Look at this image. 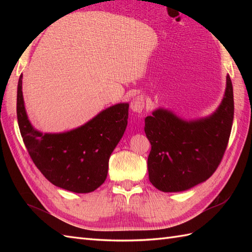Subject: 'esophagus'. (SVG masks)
<instances>
[{"label": "esophagus", "mask_w": 252, "mask_h": 252, "mask_svg": "<svg viewBox=\"0 0 252 252\" xmlns=\"http://www.w3.org/2000/svg\"><path fill=\"white\" fill-rule=\"evenodd\" d=\"M145 107V98L143 95H138L131 101V109L135 112H142Z\"/></svg>", "instance_id": "obj_1"}]
</instances>
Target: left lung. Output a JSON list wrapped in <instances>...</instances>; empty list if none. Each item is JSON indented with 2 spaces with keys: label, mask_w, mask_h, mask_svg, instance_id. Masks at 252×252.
<instances>
[{
  "label": "left lung",
  "mask_w": 252,
  "mask_h": 252,
  "mask_svg": "<svg viewBox=\"0 0 252 252\" xmlns=\"http://www.w3.org/2000/svg\"><path fill=\"white\" fill-rule=\"evenodd\" d=\"M234 119L233 85L226 77L225 95L206 119L184 121L158 109L145 118L152 149L147 164L151 183L161 191L191 189L216 172L226 151Z\"/></svg>",
  "instance_id": "obj_1"
}]
</instances>
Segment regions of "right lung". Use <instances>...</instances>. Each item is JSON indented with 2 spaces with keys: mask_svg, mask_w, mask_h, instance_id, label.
<instances>
[{
  "mask_svg": "<svg viewBox=\"0 0 252 252\" xmlns=\"http://www.w3.org/2000/svg\"><path fill=\"white\" fill-rule=\"evenodd\" d=\"M21 89L23 76L17 88V120L36 168L61 189L79 194L95 190L106 180L110 155L126 131L129 105L111 106L76 130L42 134L30 125Z\"/></svg>",
  "mask_w": 252,
  "mask_h": 252,
  "instance_id": "obj_1",
  "label": "right lung"
}]
</instances>
